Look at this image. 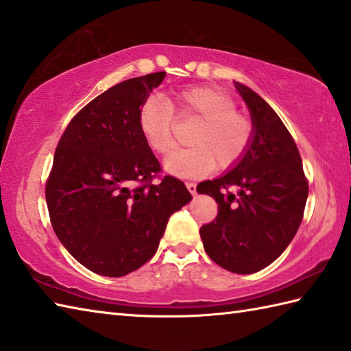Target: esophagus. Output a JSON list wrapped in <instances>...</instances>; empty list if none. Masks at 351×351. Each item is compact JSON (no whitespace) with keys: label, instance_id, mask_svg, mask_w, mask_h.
<instances>
[{"label":"esophagus","instance_id":"esophagus-1","mask_svg":"<svg viewBox=\"0 0 351 351\" xmlns=\"http://www.w3.org/2000/svg\"><path fill=\"white\" fill-rule=\"evenodd\" d=\"M187 189H189V191L191 193V195H196V193H197L196 182H187Z\"/></svg>","mask_w":351,"mask_h":351}]
</instances>
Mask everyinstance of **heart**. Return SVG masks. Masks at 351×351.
Here are the masks:
<instances>
[{
  "label": "heart",
  "mask_w": 351,
  "mask_h": 351,
  "mask_svg": "<svg viewBox=\"0 0 351 351\" xmlns=\"http://www.w3.org/2000/svg\"><path fill=\"white\" fill-rule=\"evenodd\" d=\"M200 119L191 131V146L175 151L166 169L178 176H196L215 166L229 169L249 151L253 140L250 119L237 111V102L214 87H189L175 95V104L151 96L138 110V130L154 152L166 155L176 140V118Z\"/></svg>",
  "instance_id": "heart-1"
}]
</instances>
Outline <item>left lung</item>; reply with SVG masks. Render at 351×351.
I'll use <instances>...</instances> for the list:
<instances>
[{"mask_svg": "<svg viewBox=\"0 0 351 351\" xmlns=\"http://www.w3.org/2000/svg\"><path fill=\"white\" fill-rule=\"evenodd\" d=\"M253 122V140L234 170L202 182L219 205L200 228L205 252L238 274L263 270L288 247L303 220L309 185L295 141L280 117L249 87L237 83ZM238 186V195L228 189ZM199 189V187H197Z\"/></svg>", "mask_w": 351, "mask_h": 351, "instance_id": "obj_1", "label": "left lung"}]
</instances>
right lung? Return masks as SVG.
Returning <instances> with one entry per match:
<instances>
[{
  "instance_id": "right-lung-1",
  "label": "right lung",
  "mask_w": 351,
  "mask_h": 351,
  "mask_svg": "<svg viewBox=\"0 0 351 351\" xmlns=\"http://www.w3.org/2000/svg\"><path fill=\"white\" fill-rule=\"evenodd\" d=\"M166 72L122 81L81 108L58 140L45 185L52 229L88 270L121 278L151 259L169 217L190 202L162 176L138 130V110ZM158 179V183H154Z\"/></svg>"
}]
</instances>
